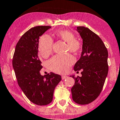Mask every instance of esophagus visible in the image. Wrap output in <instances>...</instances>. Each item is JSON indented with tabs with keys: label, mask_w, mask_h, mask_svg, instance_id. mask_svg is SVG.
Instances as JSON below:
<instances>
[{
	"label": "esophagus",
	"mask_w": 120,
	"mask_h": 120,
	"mask_svg": "<svg viewBox=\"0 0 120 120\" xmlns=\"http://www.w3.org/2000/svg\"><path fill=\"white\" fill-rule=\"evenodd\" d=\"M68 78L67 76H65V75H62L61 76V78H62V79L63 80V79H67V78Z\"/></svg>",
	"instance_id": "esophagus-1"
}]
</instances>
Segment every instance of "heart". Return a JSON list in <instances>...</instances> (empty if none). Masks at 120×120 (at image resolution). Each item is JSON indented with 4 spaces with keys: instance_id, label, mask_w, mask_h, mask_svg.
Wrapping results in <instances>:
<instances>
[{
    "instance_id": "obj_1",
    "label": "heart",
    "mask_w": 120,
    "mask_h": 120,
    "mask_svg": "<svg viewBox=\"0 0 120 120\" xmlns=\"http://www.w3.org/2000/svg\"><path fill=\"white\" fill-rule=\"evenodd\" d=\"M56 35L58 38L67 43V51L78 53L81 49V44L75 40V34L67 30L57 31ZM52 39L48 35H43L40 37L38 49L40 55L46 58L50 55L52 49ZM75 59L70 55L64 56H55L48 62V67L53 72L59 74H63L68 71L70 67L74 63Z\"/></svg>"
}]
</instances>
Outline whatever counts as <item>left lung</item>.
<instances>
[{"label":"left lung","instance_id":"1","mask_svg":"<svg viewBox=\"0 0 120 120\" xmlns=\"http://www.w3.org/2000/svg\"><path fill=\"white\" fill-rule=\"evenodd\" d=\"M82 38V51L75 63V71H81V77L75 78L71 88L72 99L80 105L89 104L99 96L108 73V52L100 37L87 27L78 26Z\"/></svg>","mask_w":120,"mask_h":120}]
</instances>
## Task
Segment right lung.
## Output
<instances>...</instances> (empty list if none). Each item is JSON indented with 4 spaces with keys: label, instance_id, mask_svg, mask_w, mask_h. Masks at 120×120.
<instances>
[{
    "label": "right lung",
    "instance_id": "add662e5",
    "mask_svg": "<svg viewBox=\"0 0 120 120\" xmlns=\"http://www.w3.org/2000/svg\"><path fill=\"white\" fill-rule=\"evenodd\" d=\"M50 27L38 26L26 31L17 44L12 59L19 86L31 102L40 106L52 101L55 87L61 80L55 73L42 76L40 72L42 66L38 57L39 38Z\"/></svg>",
    "mask_w": 120,
    "mask_h": 120
}]
</instances>
